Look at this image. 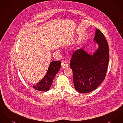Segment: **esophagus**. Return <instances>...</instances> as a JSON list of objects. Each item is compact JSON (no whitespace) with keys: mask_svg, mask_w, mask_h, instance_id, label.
<instances>
[{"mask_svg":"<svg viewBox=\"0 0 123 123\" xmlns=\"http://www.w3.org/2000/svg\"><path fill=\"white\" fill-rule=\"evenodd\" d=\"M61 66L63 67V68H66V67H68V64L66 63H65V62H63L61 63Z\"/></svg>","mask_w":123,"mask_h":123,"instance_id":"34e87169","label":"esophagus"}]
</instances>
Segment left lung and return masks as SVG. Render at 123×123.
Here are the masks:
<instances>
[{"label": "left lung", "instance_id": "8db88e82", "mask_svg": "<svg viewBox=\"0 0 123 123\" xmlns=\"http://www.w3.org/2000/svg\"><path fill=\"white\" fill-rule=\"evenodd\" d=\"M94 41L98 48L93 55L83 49L75 50L72 56L70 66L73 70L76 90L87 93L95 90L104 80L109 62V45L105 37L96 29Z\"/></svg>", "mask_w": 123, "mask_h": 123}]
</instances>
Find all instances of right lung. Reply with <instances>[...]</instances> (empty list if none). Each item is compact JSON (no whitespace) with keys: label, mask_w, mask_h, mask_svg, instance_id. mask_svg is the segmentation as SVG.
Here are the masks:
<instances>
[{"label":"right lung","mask_w":123,"mask_h":123,"mask_svg":"<svg viewBox=\"0 0 123 123\" xmlns=\"http://www.w3.org/2000/svg\"><path fill=\"white\" fill-rule=\"evenodd\" d=\"M60 67L61 62L60 61L51 62L46 75L36 85H33V88L40 91L49 90L53 79L57 73L59 71Z\"/></svg>","instance_id":"add662e5"}]
</instances>
